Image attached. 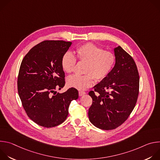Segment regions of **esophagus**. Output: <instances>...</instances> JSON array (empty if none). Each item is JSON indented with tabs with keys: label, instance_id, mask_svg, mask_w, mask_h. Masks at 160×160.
I'll list each match as a JSON object with an SVG mask.
<instances>
[{
	"label": "esophagus",
	"instance_id": "34e87169",
	"mask_svg": "<svg viewBox=\"0 0 160 160\" xmlns=\"http://www.w3.org/2000/svg\"><path fill=\"white\" fill-rule=\"evenodd\" d=\"M85 94H86L85 92H83V91H79V96H83Z\"/></svg>",
	"mask_w": 160,
	"mask_h": 160
}]
</instances>
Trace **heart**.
Here are the masks:
<instances>
[{
    "label": "heart",
    "mask_w": 160,
    "mask_h": 160,
    "mask_svg": "<svg viewBox=\"0 0 160 160\" xmlns=\"http://www.w3.org/2000/svg\"><path fill=\"white\" fill-rule=\"evenodd\" d=\"M77 58L80 62H85L84 75H73L66 80L67 85L78 90H85L94 84V79L101 81L105 79L115 64V54L98 45L87 43L76 50ZM77 59L74 55L66 52L61 58V66L64 72L72 73L75 71Z\"/></svg>",
    "instance_id": "1"
}]
</instances>
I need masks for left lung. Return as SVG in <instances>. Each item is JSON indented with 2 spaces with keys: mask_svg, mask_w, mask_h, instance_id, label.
Returning <instances> with one entry per match:
<instances>
[{
  "mask_svg": "<svg viewBox=\"0 0 160 160\" xmlns=\"http://www.w3.org/2000/svg\"><path fill=\"white\" fill-rule=\"evenodd\" d=\"M115 64L109 75L94 87L88 95L92 104L90 122L102 130H112L123 123L133 111L139 90V76L133 58L120 46L114 49Z\"/></svg>",
  "mask_w": 160,
  "mask_h": 160,
  "instance_id": "obj_1",
  "label": "left lung"
}]
</instances>
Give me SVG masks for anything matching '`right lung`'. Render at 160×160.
Listing matches in <instances>:
<instances>
[{"label":"right lung","instance_id":"obj_1","mask_svg":"<svg viewBox=\"0 0 160 160\" xmlns=\"http://www.w3.org/2000/svg\"><path fill=\"white\" fill-rule=\"evenodd\" d=\"M72 43L63 40L42 42L21 62L18 94L28 117L40 126L51 128L64 122L72 101L78 98V90L73 87L63 93L56 91L64 86L61 58Z\"/></svg>","mask_w":160,"mask_h":160}]
</instances>
